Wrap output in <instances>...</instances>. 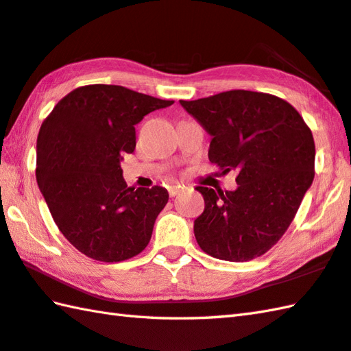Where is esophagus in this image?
I'll use <instances>...</instances> for the list:
<instances>
[{
  "label": "esophagus",
  "mask_w": 351,
  "mask_h": 351,
  "mask_svg": "<svg viewBox=\"0 0 351 351\" xmlns=\"http://www.w3.org/2000/svg\"><path fill=\"white\" fill-rule=\"evenodd\" d=\"M167 191H169L170 196H176L181 191V185H169Z\"/></svg>",
  "instance_id": "1"
}]
</instances>
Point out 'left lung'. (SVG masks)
<instances>
[{"instance_id":"left-lung-1","label":"left lung","mask_w":351,"mask_h":351,"mask_svg":"<svg viewBox=\"0 0 351 351\" xmlns=\"http://www.w3.org/2000/svg\"><path fill=\"white\" fill-rule=\"evenodd\" d=\"M181 106L211 135L208 158L237 171V189L199 185L205 208L195 237L211 257L248 262L263 256L289 228L315 176L311 129L289 103L234 89Z\"/></svg>"}]
</instances>
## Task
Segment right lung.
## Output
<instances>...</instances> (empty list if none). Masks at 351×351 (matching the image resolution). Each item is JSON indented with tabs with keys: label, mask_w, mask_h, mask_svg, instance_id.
Segmentation results:
<instances>
[{
	"label": "right lung",
	"mask_w": 351,
	"mask_h": 351,
	"mask_svg": "<svg viewBox=\"0 0 351 351\" xmlns=\"http://www.w3.org/2000/svg\"><path fill=\"white\" fill-rule=\"evenodd\" d=\"M173 105L119 85L75 88L39 129L36 181L59 231L99 262H123L152 237L169 193L128 187L120 162L135 150V125Z\"/></svg>",
	"instance_id": "right-lung-1"
}]
</instances>
